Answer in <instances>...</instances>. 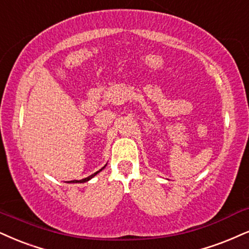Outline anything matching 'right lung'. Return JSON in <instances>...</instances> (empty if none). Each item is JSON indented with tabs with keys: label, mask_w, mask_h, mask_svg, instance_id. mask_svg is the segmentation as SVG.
<instances>
[{
	"label": "right lung",
	"mask_w": 249,
	"mask_h": 249,
	"mask_svg": "<svg viewBox=\"0 0 249 249\" xmlns=\"http://www.w3.org/2000/svg\"><path fill=\"white\" fill-rule=\"evenodd\" d=\"M106 166V165H105ZM105 166H104L103 168H101V170H99V171H97L96 173H93V174H91L90 177H88V178H85V179H82V180H72V181H68V182H72V183H83V182H87V181H89L90 179H92V178H93L94 176H97L98 173H99L100 171H103L104 168H105Z\"/></svg>",
	"instance_id": "right-lung-1"
}]
</instances>
